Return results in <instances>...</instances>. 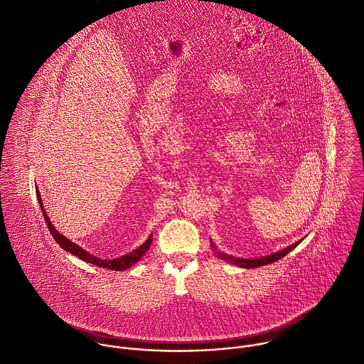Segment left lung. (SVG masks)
I'll list each match as a JSON object with an SVG mask.
<instances>
[{
    "instance_id": "1",
    "label": "left lung",
    "mask_w": 364,
    "mask_h": 364,
    "mask_svg": "<svg viewBox=\"0 0 364 364\" xmlns=\"http://www.w3.org/2000/svg\"><path fill=\"white\" fill-rule=\"evenodd\" d=\"M301 241L292 244L291 247L282 250V251H278V252H274L271 255H267V257H262V258H255V259H244V258H234V257H230V255H225V254H221V252H217V255L237 267H241V268H257V267H264V265H268V264H272L281 258H284L287 254H289L292 250H295L298 245H299ZM214 247V245H213ZM215 248V247H214Z\"/></svg>"
}]
</instances>
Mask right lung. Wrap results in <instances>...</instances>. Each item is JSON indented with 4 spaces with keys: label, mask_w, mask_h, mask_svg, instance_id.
Segmentation results:
<instances>
[{
    "label": "right lung",
    "mask_w": 364,
    "mask_h": 364,
    "mask_svg": "<svg viewBox=\"0 0 364 364\" xmlns=\"http://www.w3.org/2000/svg\"><path fill=\"white\" fill-rule=\"evenodd\" d=\"M36 197H38V203H39L41 211H42V214H43L45 223H46V225H48V228H49V231H50L53 240H55V241L59 244V247H62L65 251H68V252H70V254L79 257V258L83 259L85 262H89V264H93V265H97V267L106 268V269L124 271V269L130 268L133 264H136L137 261H140V258L147 252V250H149L150 245H151L153 237L150 235L149 240H147L143 245H140L137 250H134V251H132L130 254H126V255H123V257H120V258H114V259H100V258H97V257H93L92 254L86 252L83 248H80L79 245H76L75 242H72L70 240H68L66 237H63L62 234H59V232L56 231V228L50 224L49 217L46 215V213H45V210H43V204H42L41 194H39L38 188H36Z\"/></svg>",
    "instance_id": "obj_1"
}]
</instances>
